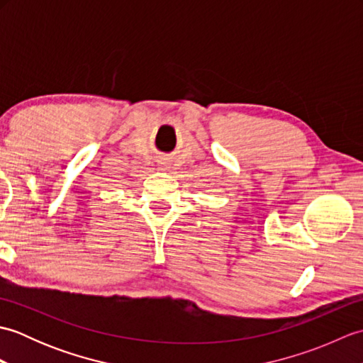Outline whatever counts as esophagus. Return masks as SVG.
<instances>
[{"label":"esophagus","mask_w":363,"mask_h":363,"mask_svg":"<svg viewBox=\"0 0 363 363\" xmlns=\"http://www.w3.org/2000/svg\"><path fill=\"white\" fill-rule=\"evenodd\" d=\"M159 167H160L162 169H167L168 164H167V162H159Z\"/></svg>","instance_id":"esophagus-1"}]
</instances>
